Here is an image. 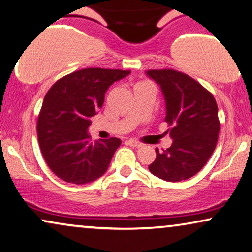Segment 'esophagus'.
<instances>
[{"label":"esophagus","mask_w":252,"mask_h":252,"mask_svg":"<svg viewBox=\"0 0 252 252\" xmlns=\"http://www.w3.org/2000/svg\"><path fill=\"white\" fill-rule=\"evenodd\" d=\"M126 142L127 145H129L130 147H135V148H140V147H142V143L139 141H135V140H128V141Z\"/></svg>","instance_id":"obj_1"}]
</instances>
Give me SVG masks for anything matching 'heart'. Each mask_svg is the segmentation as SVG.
Listing matches in <instances>:
<instances>
[{
	"instance_id": "b5f03b06",
	"label": "heart",
	"mask_w": 252,
	"mask_h": 252,
	"mask_svg": "<svg viewBox=\"0 0 252 252\" xmlns=\"http://www.w3.org/2000/svg\"><path fill=\"white\" fill-rule=\"evenodd\" d=\"M139 84H142V83H138V84H136V86H139Z\"/></svg>"
}]
</instances>
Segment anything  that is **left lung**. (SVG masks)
<instances>
[{"mask_svg":"<svg viewBox=\"0 0 252 252\" xmlns=\"http://www.w3.org/2000/svg\"><path fill=\"white\" fill-rule=\"evenodd\" d=\"M161 88L165 100V133L172 145L163 152L156 148L155 161L148 166L156 177L181 182L200 171L217 146L220 122L213 94L200 83L181 71H146Z\"/></svg>","mask_w":252,"mask_h":252,"instance_id":"left-lung-1","label":"left lung"}]
</instances>
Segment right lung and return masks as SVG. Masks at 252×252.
<instances>
[{"label":"right lung","mask_w":252,"mask_h":252,"mask_svg":"<svg viewBox=\"0 0 252 252\" xmlns=\"http://www.w3.org/2000/svg\"><path fill=\"white\" fill-rule=\"evenodd\" d=\"M129 73L87 68L60 78L48 90L38 117V141L47 165L62 181L87 184L105 174L122 141L91 142L88 128L111 84Z\"/></svg>","instance_id":"1"}]
</instances>
